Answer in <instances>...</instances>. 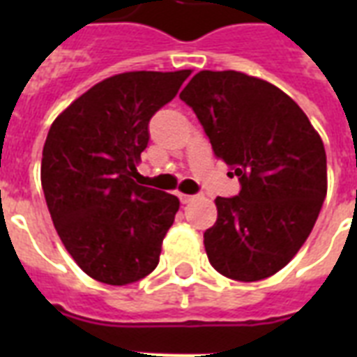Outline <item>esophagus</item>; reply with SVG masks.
<instances>
[{
    "instance_id": "1",
    "label": "esophagus",
    "mask_w": 357,
    "mask_h": 357,
    "mask_svg": "<svg viewBox=\"0 0 357 357\" xmlns=\"http://www.w3.org/2000/svg\"><path fill=\"white\" fill-rule=\"evenodd\" d=\"M179 200H181V204H190L192 200H196L195 195H179Z\"/></svg>"
}]
</instances>
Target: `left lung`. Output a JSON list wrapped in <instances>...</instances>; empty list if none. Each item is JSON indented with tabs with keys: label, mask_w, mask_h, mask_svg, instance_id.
Returning a JSON list of instances; mask_svg holds the SVG:
<instances>
[{
	"label": "left lung",
	"mask_w": 357,
	"mask_h": 357,
	"mask_svg": "<svg viewBox=\"0 0 357 357\" xmlns=\"http://www.w3.org/2000/svg\"><path fill=\"white\" fill-rule=\"evenodd\" d=\"M179 98L241 183L237 196L215 200L217 222L204 234L209 263L238 282L276 274L310 237L326 198L322 139L285 92L234 70H202Z\"/></svg>",
	"instance_id": "1"
}]
</instances>
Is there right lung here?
I'll return each mask as SVG.
<instances>
[{"mask_svg": "<svg viewBox=\"0 0 357 357\" xmlns=\"http://www.w3.org/2000/svg\"><path fill=\"white\" fill-rule=\"evenodd\" d=\"M189 75L190 70L113 75L50 128L40 168L47 209L64 248L98 282L128 285L159 263L179 200L133 178L151 116Z\"/></svg>", "mask_w": 357, "mask_h": 357, "instance_id": "1", "label": "right lung"}]
</instances>
